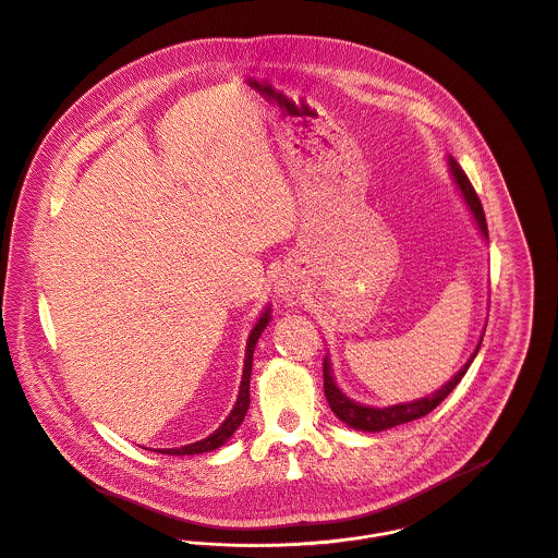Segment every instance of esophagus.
Returning <instances> with one entry per match:
<instances>
[{
  "mask_svg": "<svg viewBox=\"0 0 558 558\" xmlns=\"http://www.w3.org/2000/svg\"><path fill=\"white\" fill-rule=\"evenodd\" d=\"M276 293H278V298H282L284 302L298 304L300 298H302V284H300V280H298L295 276L284 274V276H280V280L276 282Z\"/></svg>",
  "mask_w": 558,
  "mask_h": 558,
  "instance_id": "obj_1",
  "label": "esophagus"
}]
</instances>
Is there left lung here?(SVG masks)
Returning <instances> with one entry per match:
<instances>
[{"label": "left lung", "mask_w": 558, "mask_h": 558, "mask_svg": "<svg viewBox=\"0 0 558 558\" xmlns=\"http://www.w3.org/2000/svg\"><path fill=\"white\" fill-rule=\"evenodd\" d=\"M448 172L452 177V183L457 185L465 207L470 209V216L476 223L481 236L485 241H489V234H487V222H485V214H483V207H481V201L474 192V187L470 185L465 172L459 168V163L452 159V155H448ZM487 326V324H485ZM485 335V330H483ZM483 335L478 338V344L476 349L472 351V355L468 357V362L446 381L442 388H438L436 392L427 395V397H421L416 401H408V403H397V405H388V408H375V405H364V403H357L353 399H349L336 384L335 371H332V362H330V355H326L324 360V390H326V399L332 408V412L336 414L338 421H342L347 427L355 429V432H368V434H377V432H386V429H392L397 425H403V423H410V421H416V418H423L427 416L432 410H436L446 397L452 392V388L461 381V377L465 375V371L470 368L472 360L476 357L478 353V347L483 342Z\"/></svg>", "instance_id": "left-lung-1"}]
</instances>
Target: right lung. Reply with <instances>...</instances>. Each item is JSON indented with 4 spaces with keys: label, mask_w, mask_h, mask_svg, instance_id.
Returning a JSON list of instances; mask_svg holds the SVG:
<instances>
[{
    "label": "right lung",
    "mask_w": 558,
    "mask_h": 558,
    "mask_svg": "<svg viewBox=\"0 0 558 558\" xmlns=\"http://www.w3.org/2000/svg\"><path fill=\"white\" fill-rule=\"evenodd\" d=\"M271 322V306L267 304L265 311L260 313L258 322L254 324L252 332L247 336V342H245V360H243V375H241V386H239V395H236V401L230 410V414L226 416L222 425L211 434L207 436L205 440H198L194 445L181 446V448H159L161 452L166 454H201V452H209V450H216L220 446L226 445L230 440V436L239 429V425L243 423L245 418V412L250 408V375H252V357H254V347L258 342V338L263 335V330L269 326Z\"/></svg>",
    "instance_id": "right-lung-1"
}]
</instances>
